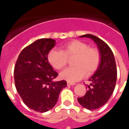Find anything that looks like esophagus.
<instances>
[{
	"label": "esophagus",
	"instance_id": "34e87169",
	"mask_svg": "<svg viewBox=\"0 0 129 129\" xmlns=\"http://www.w3.org/2000/svg\"><path fill=\"white\" fill-rule=\"evenodd\" d=\"M76 85L74 83H71V82H67V85L68 86H70V85Z\"/></svg>",
	"mask_w": 129,
	"mask_h": 129
}]
</instances>
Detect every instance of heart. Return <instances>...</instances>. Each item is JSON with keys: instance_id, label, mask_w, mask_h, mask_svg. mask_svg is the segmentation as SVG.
Here are the masks:
<instances>
[{"instance_id": "heart-1", "label": "heart", "mask_w": 129, "mask_h": 129, "mask_svg": "<svg viewBox=\"0 0 129 129\" xmlns=\"http://www.w3.org/2000/svg\"><path fill=\"white\" fill-rule=\"evenodd\" d=\"M74 57L72 65L60 74V77L68 82L77 81L85 74H92L98 67L100 55L98 50L89 48L80 41H72L61 46V51L52 50L48 54V61L52 67L61 70L67 65V58Z\"/></svg>"}]
</instances>
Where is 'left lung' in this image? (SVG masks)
<instances>
[{
  "label": "left lung",
  "instance_id": "1",
  "mask_svg": "<svg viewBox=\"0 0 129 129\" xmlns=\"http://www.w3.org/2000/svg\"><path fill=\"white\" fill-rule=\"evenodd\" d=\"M79 37L91 39L96 44L100 55V62L93 76L86 94L77 98L79 104L88 110H95L107 103L114 90L117 70L113 52L107 43L95 35L86 34Z\"/></svg>",
  "mask_w": 129,
  "mask_h": 129
}]
</instances>
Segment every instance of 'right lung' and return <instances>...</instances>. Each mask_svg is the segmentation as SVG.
I'll use <instances>...</instances> for the list:
<instances>
[{"label": "right lung", "instance_id": "1", "mask_svg": "<svg viewBox=\"0 0 129 129\" xmlns=\"http://www.w3.org/2000/svg\"><path fill=\"white\" fill-rule=\"evenodd\" d=\"M55 45L52 39L37 40L22 50L16 62V89L25 105L35 111L45 112L52 109L67 86L64 80L53 81L58 74L49 63L48 54Z\"/></svg>", "mask_w": 129, "mask_h": 129}]
</instances>
